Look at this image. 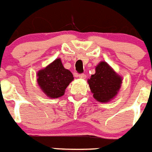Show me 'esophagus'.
<instances>
[{"label":"esophagus","mask_w":152,"mask_h":152,"mask_svg":"<svg viewBox=\"0 0 152 152\" xmlns=\"http://www.w3.org/2000/svg\"><path fill=\"white\" fill-rule=\"evenodd\" d=\"M78 77L80 79H85L87 76H86L85 74H80V75H78Z\"/></svg>","instance_id":"esophagus-1"}]
</instances>
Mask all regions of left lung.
I'll return each mask as SVG.
<instances>
[{"label": "left lung", "mask_w": 152, "mask_h": 152, "mask_svg": "<svg viewBox=\"0 0 152 152\" xmlns=\"http://www.w3.org/2000/svg\"><path fill=\"white\" fill-rule=\"evenodd\" d=\"M90 89L95 100L107 103L113 100L119 93L123 77L106 61H100L95 68V74L88 80Z\"/></svg>", "instance_id": "1"}]
</instances>
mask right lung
Wrapping results in <instances>:
<instances>
[{
    "mask_svg": "<svg viewBox=\"0 0 152 152\" xmlns=\"http://www.w3.org/2000/svg\"><path fill=\"white\" fill-rule=\"evenodd\" d=\"M36 76L40 89L51 99L63 96L67 87L74 80L72 72L64 68L59 58L39 70Z\"/></svg>",
    "mask_w": 152,
    "mask_h": 152,
    "instance_id": "right-lung-1",
    "label": "right lung"
}]
</instances>
